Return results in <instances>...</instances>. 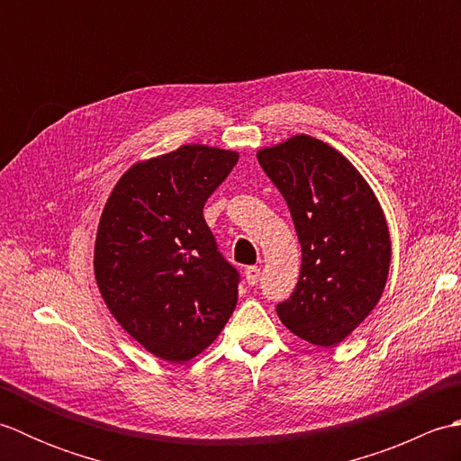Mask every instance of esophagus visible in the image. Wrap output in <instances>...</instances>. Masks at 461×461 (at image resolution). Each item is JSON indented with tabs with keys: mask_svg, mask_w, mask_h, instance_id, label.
<instances>
[{
	"mask_svg": "<svg viewBox=\"0 0 461 461\" xmlns=\"http://www.w3.org/2000/svg\"><path fill=\"white\" fill-rule=\"evenodd\" d=\"M243 276H246L248 285H258V281H259L261 271H259V267L251 266V267H246V271H243Z\"/></svg>",
	"mask_w": 461,
	"mask_h": 461,
	"instance_id": "esophagus-1",
	"label": "esophagus"
}]
</instances>
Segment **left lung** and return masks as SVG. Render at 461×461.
Wrapping results in <instances>:
<instances>
[{
	"mask_svg": "<svg viewBox=\"0 0 461 461\" xmlns=\"http://www.w3.org/2000/svg\"><path fill=\"white\" fill-rule=\"evenodd\" d=\"M285 198L301 243V273L277 305L283 325L303 340L335 347L384 291L390 238L370 185L345 156L307 134L258 152Z\"/></svg>",
	"mask_w": 461,
	"mask_h": 461,
	"instance_id": "1",
	"label": "left lung"
}]
</instances>
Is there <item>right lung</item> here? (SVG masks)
<instances>
[{
  "label": "right lung",
  "mask_w": 461,
  "mask_h": 461,
  "mask_svg": "<svg viewBox=\"0 0 461 461\" xmlns=\"http://www.w3.org/2000/svg\"><path fill=\"white\" fill-rule=\"evenodd\" d=\"M238 158L180 146L134 164L103 210L95 246L103 299L121 327L164 360L200 355L236 309L240 271L220 253L203 205Z\"/></svg>",
  "instance_id": "add662e5"
}]
</instances>
